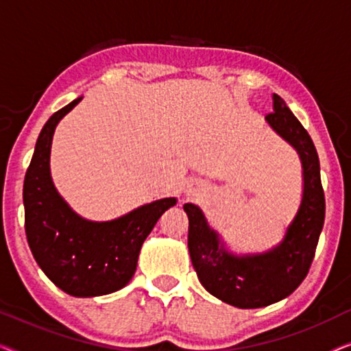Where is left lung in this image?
Returning <instances> with one entry per match:
<instances>
[{"mask_svg": "<svg viewBox=\"0 0 351 351\" xmlns=\"http://www.w3.org/2000/svg\"><path fill=\"white\" fill-rule=\"evenodd\" d=\"M273 110L265 119L295 148L304 167L299 213L280 246L258 256H232L209 228L198 206L184 204L189 215V251L198 280L214 297L238 308H261L291 295L310 270L324 225L326 199L313 141L276 94Z\"/></svg>", "mask_w": 351, "mask_h": 351, "instance_id": "8db88e82", "label": "left lung"}]
</instances>
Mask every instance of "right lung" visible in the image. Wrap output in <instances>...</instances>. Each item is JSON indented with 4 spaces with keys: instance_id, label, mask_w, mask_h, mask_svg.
<instances>
[{
    "instance_id": "add662e5",
    "label": "right lung",
    "mask_w": 351,
    "mask_h": 351,
    "mask_svg": "<svg viewBox=\"0 0 351 351\" xmlns=\"http://www.w3.org/2000/svg\"><path fill=\"white\" fill-rule=\"evenodd\" d=\"M78 102L81 97L52 114L38 137L23 180L25 233L36 263L57 287L73 297H95L131 281L143 241L176 198L153 201L112 222L76 215L54 189L49 155L57 123Z\"/></svg>"
}]
</instances>
